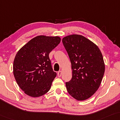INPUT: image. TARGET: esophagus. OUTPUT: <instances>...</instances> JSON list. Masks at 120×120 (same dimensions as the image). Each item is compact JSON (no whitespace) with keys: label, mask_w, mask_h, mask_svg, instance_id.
<instances>
[{"label":"esophagus","mask_w":120,"mask_h":120,"mask_svg":"<svg viewBox=\"0 0 120 120\" xmlns=\"http://www.w3.org/2000/svg\"><path fill=\"white\" fill-rule=\"evenodd\" d=\"M61 74H62L61 71H59L58 72V77H60L61 75Z\"/></svg>","instance_id":"esophagus-1"}]
</instances>
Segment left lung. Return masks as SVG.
<instances>
[{
	"mask_svg": "<svg viewBox=\"0 0 120 120\" xmlns=\"http://www.w3.org/2000/svg\"><path fill=\"white\" fill-rule=\"evenodd\" d=\"M62 41L72 70V79L66 82L67 91L78 101L88 99L99 88L103 77L102 53L97 45L82 35H68Z\"/></svg>",
	"mask_w": 120,
	"mask_h": 120,
	"instance_id": "8db88e82",
	"label": "left lung"
}]
</instances>
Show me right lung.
I'll return each instance as SVG.
<instances>
[{"label": "right lung", "mask_w": 120, "mask_h": 120, "mask_svg": "<svg viewBox=\"0 0 120 120\" xmlns=\"http://www.w3.org/2000/svg\"><path fill=\"white\" fill-rule=\"evenodd\" d=\"M60 41L59 36H38L16 54L13 75L18 86L27 95L40 97L50 90L56 73L52 68L49 54Z\"/></svg>", "instance_id": "1"}]
</instances>
